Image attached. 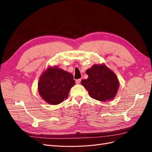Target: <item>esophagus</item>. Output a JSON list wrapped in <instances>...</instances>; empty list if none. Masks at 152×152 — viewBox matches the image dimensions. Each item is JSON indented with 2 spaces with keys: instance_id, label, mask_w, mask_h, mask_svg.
Segmentation results:
<instances>
[{
  "instance_id": "1",
  "label": "esophagus",
  "mask_w": 152,
  "mask_h": 152,
  "mask_svg": "<svg viewBox=\"0 0 152 152\" xmlns=\"http://www.w3.org/2000/svg\"><path fill=\"white\" fill-rule=\"evenodd\" d=\"M75 82H76V84H80V82H81V79H77L76 80H75Z\"/></svg>"
}]
</instances>
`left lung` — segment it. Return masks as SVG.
Masks as SVG:
<instances>
[{"instance_id":"8db88e82","label":"left lung","mask_w":152,"mask_h":152,"mask_svg":"<svg viewBox=\"0 0 152 152\" xmlns=\"http://www.w3.org/2000/svg\"><path fill=\"white\" fill-rule=\"evenodd\" d=\"M86 73L88 78L82 80L81 84L92 98L100 102L114 98L118 91L119 82L113 72L102 64L94 65L87 69Z\"/></svg>"}]
</instances>
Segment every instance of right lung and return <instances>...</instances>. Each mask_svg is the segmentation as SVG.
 <instances>
[{"mask_svg": "<svg viewBox=\"0 0 152 152\" xmlns=\"http://www.w3.org/2000/svg\"><path fill=\"white\" fill-rule=\"evenodd\" d=\"M75 84L72 73L57 66H49L40 77L38 90L45 102L58 104L67 99L69 91Z\"/></svg>", "mask_w": 152, "mask_h": 152, "instance_id": "1", "label": "right lung"}]
</instances>
